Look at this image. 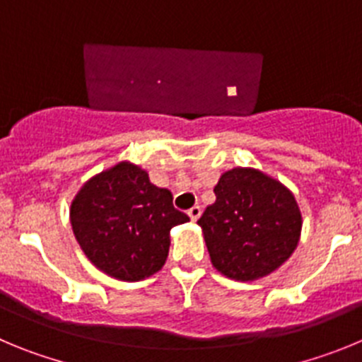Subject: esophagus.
Masks as SVG:
<instances>
[{
    "label": "esophagus",
    "instance_id": "obj_1",
    "mask_svg": "<svg viewBox=\"0 0 362 362\" xmlns=\"http://www.w3.org/2000/svg\"><path fill=\"white\" fill-rule=\"evenodd\" d=\"M187 214H189V218H191V220H193V221H197L198 218H200V214H202V209H200V207H198V205H194V207H191V209L187 211Z\"/></svg>",
    "mask_w": 362,
    "mask_h": 362
}]
</instances>
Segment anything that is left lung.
I'll return each instance as SVG.
<instances>
[{
	"mask_svg": "<svg viewBox=\"0 0 362 362\" xmlns=\"http://www.w3.org/2000/svg\"><path fill=\"white\" fill-rule=\"evenodd\" d=\"M214 194L198 226L220 274L256 281L291 258L303 227L291 189L259 169L233 168L221 173Z\"/></svg>",
	"mask_w": 362,
	"mask_h": 362,
	"instance_id": "8db88e82",
	"label": "left lung"
}]
</instances>
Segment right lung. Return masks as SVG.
Segmentation results:
<instances>
[{"label": "right lung", "instance_id": "right-lung-1", "mask_svg": "<svg viewBox=\"0 0 362 362\" xmlns=\"http://www.w3.org/2000/svg\"><path fill=\"white\" fill-rule=\"evenodd\" d=\"M189 221L173 194L146 169L122 160L84 182L70 205L74 236L86 258L120 281L157 274L168 259L171 229Z\"/></svg>", "mask_w": 362, "mask_h": 362}]
</instances>
